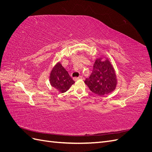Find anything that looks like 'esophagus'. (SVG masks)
<instances>
[{
  "label": "esophagus",
  "instance_id": "esophagus-1",
  "mask_svg": "<svg viewBox=\"0 0 152 152\" xmlns=\"http://www.w3.org/2000/svg\"><path fill=\"white\" fill-rule=\"evenodd\" d=\"M79 79L83 80V79H84V77H83V76H80V77H75V80H79Z\"/></svg>",
  "mask_w": 152,
  "mask_h": 152
}]
</instances>
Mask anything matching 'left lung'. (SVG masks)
<instances>
[{"instance_id":"left-lung-1","label":"left lung","mask_w":152,"mask_h":152,"mask_svg":"<svg viewBox=\"0 0 152 152\" xmlns=\"http://www.w3.org/2000/svg\"><path fill=\"white\" fill-rule=\"evenodd\" d=\"M93 71L85 84L89 89L99 96L108 94L116 89L117 78L115 70L110 59L104 56L96 59Z\"/></svg>"}]
</instances>
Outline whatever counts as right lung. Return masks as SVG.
<instances>
[{
    "instance_id": "add662e5",
    "label": "right lung",
    "mask_w": 152,
    "mask_h": 152,
    "mask_svg": "<svg viewBox=\"0 0 152 152\" xmlns=\"http://www.w3.org/2000/svg\"><path fill=\"white\" fill-rule=\"evenodd\" d=\"M50 84L59 93L66 92L75 83L68 71L63 67L60 61H58L51 69L49 74Z\"/></svg>"
}]
</instances>
